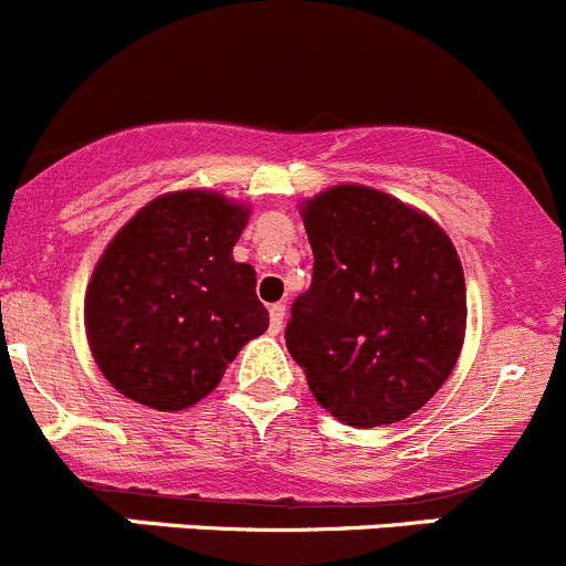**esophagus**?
<instances>
[{
    "instance_id": "esophagus-1",
    "label": "esophagus",
    "mask_w": 566,
    "mask_h": 566,
    "mask_svg": "<svg viewBox=\"0 0 566 566\" xmlns=\"http://www.w3.org/2000/svg\"><path fill=\"white\" fill-rule=\"evenodd\" d=\"M283 322H285V305H283V302H275V305H270V327H272V333H281Z\"/></svg>"
}]
</instances>
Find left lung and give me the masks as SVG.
I'll return each instance as SVG.
<instances>
[{
    "mask_svg": "<svg viewBox=\"0 0 566 566\" xmlns=\"http://www.w3.org/2000/svg\"><path fill=\"white\" fill-rule=\"evenodd\" d=\"M302 222L313 281L291 305V357L338 421H405L443 388L465 340L454 244L427 214L360 184L305 200Z\"/></svg>",
    "mask_w": 566,
    "mask_h": 566,
    "instance_id": "left-lung-1",
    "label": "left lung"
}]
</instances>
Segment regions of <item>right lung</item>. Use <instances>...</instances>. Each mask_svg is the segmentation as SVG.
<instances>
[{
  "label": "right lung",
  "instance_id": "add662e5",
  "mask_svg": "<svg viewBox=\"0 0 566 566\" xmlns=\"http://www.w3.org/2000/svg\"><path fill=\"white\" fill-rule=\"evenodd\" d=\"M250 211L206 189L167 192L106 244L85 294V329L117 394L187 410L270 327L255 270L233 261Z\"/></svg>",
  "mask_w": 566,
  "mask_h": 566
}]
</instances>
